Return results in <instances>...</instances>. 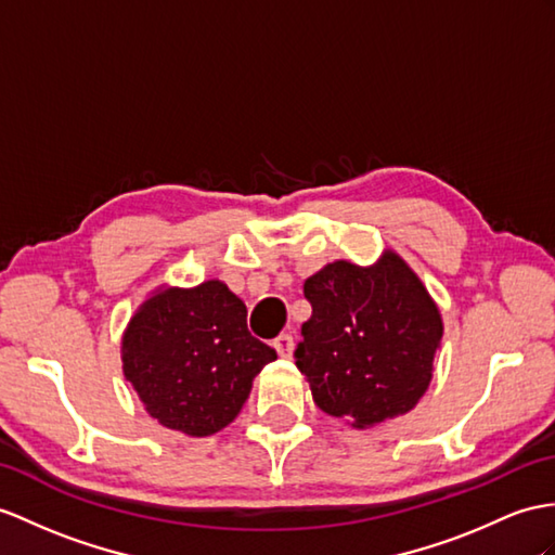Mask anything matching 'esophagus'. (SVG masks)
<instances>
[{
  "mask_svg": "<svg viewBox=\"0 0 555 555\" xmlns=\"http://www.w3.org/2000/svg\"><path fill=\"white\" fill-rule=\"evenodd\" d=\"M273 348L278 350V356H280V358H292L294 348H296V344H294V336H292V334H280L278 339L273 341Z\"/></svg>",
  "mask_w": 555,
  "mask_h": 555,
  "instance_id": "34e87169",
  "label": "esophagus"
}]
</instances>
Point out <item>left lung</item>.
Returning a JSON list of instances; mask_svg holds the SVG:
<instances>
[{
  "instance_id": "obj_1",
  "label": "left lung",
  "mask_w": 555,
  "mask_h": 555,
  "mask_svg": "<svg viewBox=\"0 0 555 555\" xmlns=\"http://www.w3.org/2000/svg\"><path fill=\"white\" fill-rule=\"evenodd\" d=\"M304 294L313 315L294 356L318 408L356 428L410 412L442 339L438 308L412 268L393 251L372 268L334 261Z\"/></svg>"
}]
</instances>
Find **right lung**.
<instances>
[{"label":"right lung","mask_w":555,"mask_h":555,"mask_svg":"<svg viewBox=\"0 0 555 555\" xmlns=\"http://www.w3.org/2000/svg\"><path fill=\"white\" fill-rule=\"evenodd\" d=\"M275 358L247 330V306L219 280L159 289L121 339V367L147 414L195 438L231 424L254 376Z\"/></svg>","instance_id":"right-lung-1"}]
</instances>
